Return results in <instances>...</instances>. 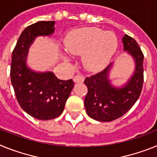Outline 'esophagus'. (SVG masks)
Instances as JSON below:
<instances>
[{"instance_id":"1","label":"esophagus","mask_w":157,"mask_h":157,"mask_svg":"<svg viewBox=\"0 0 157 157\" xmlns=\"http://www.w3.org/2000/svg\"><path fill=\"white\" fill-rule=\"evenodd\" d=\"M73 81L75 83H79V82H84V77L82 75H75L74 78H73Z\"/></svg>"}]
</instances>
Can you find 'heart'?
Masks as SVG:
<instances>
[{
	"instance_id": "b5f03b06",
	"label": "heart",
	"mask_w": 157,
	"mask_h": 157,
	"mask_svg": "<svg viewBox=\"0 0 157 157\" xmlns=\"http://www.w3.org/2000/svg\"><path fill=\"white\" fill-rule=\"evenodd\" d=\"M67 50L74 55H82V61L87 71L98 72L110 63L118 48V38L114 32L98 27H83L73 30L64 39ZM65 62L69 56L63 55Z\"/></svg>"
}]
</instances>
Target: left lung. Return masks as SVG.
<instances>
[{
    "label": "left lung",
    "mask_w": 157,
    "mask_h": 157,
    "mask_svg": "<svg viewBox=\"0 0 157 157\" xmlns=\"http://www.w3.org/2000/svg\"><path fill=\"white\" fill-rule=\"evenodd\" d=\"M123 51L132 57L134 69L125 83L115 86L110 74L115 63H111L98 74L86 78L88 88L84 105L90 117L100 122H110L127 113L138 101L143 85V53L134 38L125 34Z\"/></svg>",
    "instance_id": "1"
}]
</instances>
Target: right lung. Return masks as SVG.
Wrapping results in <instances>:
<instances>
[{
    "instance_id": "obj_1",
    "label": "right lung",
    "mask_w": 157,
    "mask_h": 157,
    "mask_svg": "<svg viewBox=\"0 0 157 157\" xmlns=\"http://www.w3.org/2000/svg\"><path fill=\"white\" fill-rule=\"evenodd\" d=\"M55 21H40L25 28L12 55L11 81L22 109L40 120H52L61 115L74 87L72 79L56 78L51 71H38L27 63L29 49L37 37L52 36Z\"/></svg>"
}]
</instances>
